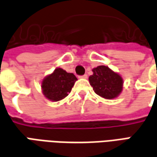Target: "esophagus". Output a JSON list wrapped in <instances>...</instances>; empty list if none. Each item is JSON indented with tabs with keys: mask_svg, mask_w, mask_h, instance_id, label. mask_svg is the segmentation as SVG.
Instances as JSON below:
<instances>
[{
	"mask_svg": "<svg viewBox=\"0 0 157 157\" xmlns=\"http://www.w3.org/2000/svg\"><path fill=\"white\" fill-rule=\"evenodd\" d=\"M81 78L87 79V75H82V76H81Z\"/></svg>",
	"mask_w": 157,
	"mask_h": 157,
	"instance_id": "esophagus-1",
	"label": "esophagus"
}]
</instances>
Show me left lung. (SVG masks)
I'll return each mask as SVG.
<instances>
[{
    "instance_id": "1",
    "label": "left lung",
    "mask_w": 157,
    "mask_h": 157,
    "mask_svg": "<svg viewBox=\"0 0 157 157\" xmlns=\"http://www.w3.org/2000/svg\"><path fill=\"white\" fill-rule=\"evenodd\" d=\"M93 75L88 77L94 93L106 100H113L123 91L122 76L105 65H100L92 70Z\"/></svg>"
}]
</instances>
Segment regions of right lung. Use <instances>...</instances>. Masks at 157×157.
Here are the masks:
<instances>
[{"label": "right lung", "instance_id": "1", "mask_svg": "<svg viewBox=\"0 0 157 157\" xmlns=\"http://www.w3.org/2000/svg\"><path fill=\"white\" fill-rule=\"evenodd\" d=\"M76 81L77 78L73 73L56 68L41 81L43 94L49 101H62L69 95Z\"/></svg>", "mask_w": 157, "mask_h": 157}]
</instances>
